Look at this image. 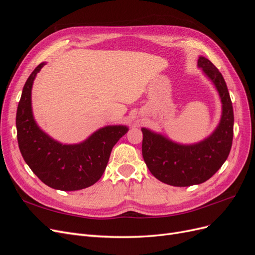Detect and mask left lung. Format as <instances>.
<instances>
[{
    "label": "left lung",
    "mask_w": 255,
    "mask_h": 255,
    "mask_svg": "<svg viewBox=\"0 0 255 255\" xmlns=\"http://www.w3.org/2000/svg\"><path fill=\"white\" fill-rule=\"evenodd\" d=\"M198 67L217 89L221 118L214 132L197 143L183 144L142 128V156L157 180L177 187L201 184L217 172L227 160L233 140L234 114L227 84L212 61L200 56Z\"/></svg>",
    "instance_id": "obj_1"
}]
</instances>
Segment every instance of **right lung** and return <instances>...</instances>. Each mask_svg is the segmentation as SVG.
<instances>
[{
  "label": "right lung",
  "instance_id": "add662e5",
  "mask_svg": "<svg viewBox=\"0 0 255 255\" xmlns=\"http://www.w3.org/2000/svg\"><path fill=\"white\" fill-rule=\"evenodd\" d=\"M44 65L35 68L22 90L16 117L20 152L32 171L51 188L65 191L87 188L102 176L114 145L128 128L107 126L74 144L53 139L38 127L32 110L34 80Z\"/></svg>",
  "mask_w": 255,
  "mask_h": 255
}]
</instances>
